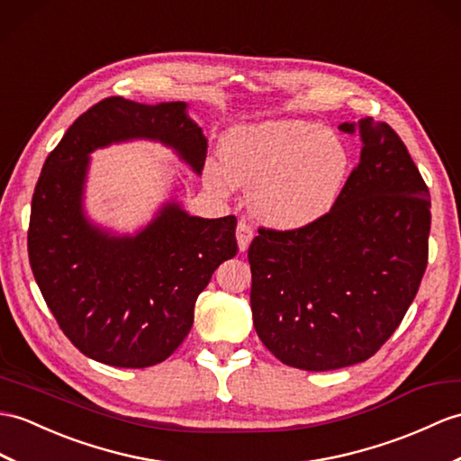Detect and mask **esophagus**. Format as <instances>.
I'll use <instances>...</instances> for the list:
<instances>
[{
  "label": "esophagus",
  "instance_id": "34e87169",
  "mask_svg": "<svg viewBox=\"0 0 461 461\" xmlns=\"http://www.w3.org/2000/svg\"><path fill=\"white\" fill-rule=\"evenodd\" d=\"M235 235H238L240 251H248L249 243H251V240H253V230H251L245 221H240V223H238V231H235Z\"/></svg>",
  "mask_w": 461,
  "mask_h": 461
}]
</instances>
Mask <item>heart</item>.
I'll use <instances>...</instances> for the list:
<instances>
[{
  "instance_id": "b5f03b06",
  "label": "heart",
  "mask_w": 461,
  "mask_h": 461,
  "mask_svg": "<svg viewBox=\"0 0 461 461\" xmlns=\"http://www.w3.org/2000/svg\"><path fill=\"white\" fill-rule=\"evenodd\" d=\"M221 167L206 165L212 188H251L249 210L265 226L293 231L312 226L336 206L349 175L344 139L306 120H269L231 130Z\"/></svg>"
}]
</instances>
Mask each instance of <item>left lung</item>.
<instances>
[{
	"label": "left lung",
	"mask_w": 461,
	"mask_h": 461,
	"mask_svg": "<svg viewBox=\"0 0 461 461\" xmlns=\"http://www.w3.org/2000/svg\"><path fill=\"white\" fill-rule=\"evenodd\" d=\"M359 165L322 220L259 230L249 245L257 336L276 359L331 371L369 359L399 328L428 263L430 194L401 137L363 117Z\"/></svg>",
	"instance_id": "obj_1"
}]
</instances>
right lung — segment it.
Masks as SVG:
<instances>
[{"label": "right lung", "mask_w": 461, "mask_h": 461, "mask_svg": "<svg viewBox=\"0 0 461 461\" xmlns=\"http://www.w3.org/2000/svg\"><path fill=\"white\" fill-rule=\"evenodd\" d=\"M155 141L202 175L208 139L186 102L105 98L82 113L55 147L35 186L29 261L60 330L84 356L141 369L165 361L194 322L198 294L238 253V220L198 218L167 200L135 233L90 220L86 180L98 149Z\"/></svg>", "instance_id": "add662e5"}]
</instances>
